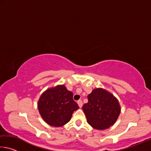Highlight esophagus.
<instances>
[{
	"label": "esophagus",
	"mask_w": 151,
	"mask_h": 151,
	"mask_svg": "<svg viewBox=\"0 0 151 151\" xmlns=\"http://www.w3.org/2000/svg\"><path fill=\"white\" fill-rule=\"evenodd\" d=\"M77 103H78V106H79V107H80V108H81V107L83 106V101H82L81 100L78 101H77Z\"/></svg>",
	"instance_id": "1"
}]
</instances>
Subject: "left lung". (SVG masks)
I'll use <instances>...</instances> for the list:
<instances>
[{
    "mask_svg": "<svg viewBox=\"0 0 151 151\" xmlns=\"http://www.w3.org/2000/svg\"><path fill=\"white\" fill-rule=\"evenodd\" d=\"M83 110L92 127L104 130L115 123L121 113V106L112 93L96 88L88 95V103L83 106Z\"/></svg>",
    "mask_w": 151,
    "mask_h": 151,
    "instance_id": "left-lung-1",
    "label": "left lung"
}]
</instances>
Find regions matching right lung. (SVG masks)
Listing matches in <instances>:
<instances>
[{"instance_id": "1", "label": "right lung", "mask_w": 151, "mask_h": 151, "mask_svg": "<svg viewBox=\"0 0 151 151\" xmlns=\"http://www.w3.org/2000/svg\"><path fill=\"white\" fill-rule=\"evenodd\" d=\"M73 97L72 92L64 85L46 90L38 101V109L42 119L55 127H62L69 122L74 111L79 109Z\"/></svg>"}]
</instances>
